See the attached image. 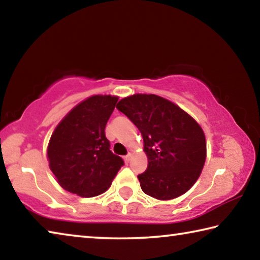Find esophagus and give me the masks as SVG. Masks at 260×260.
<instances>
[{
    "label": "esophagus",
    "mask_w": 260,
    "mask_h": 260,
    "mask_svg": "<svg viewBox=\"0 0 260 260\" xmlns=\"http://www.w3.org/2000/svg\"><path fill=\"white\" fill-rule=\"evenodd\" d=\"M131 153H128V155H126V156H124V160H125V162L126 164H128V162L131 161Z\"/></svg>",
    "instance_id": "obj_1"
}]
</instances>
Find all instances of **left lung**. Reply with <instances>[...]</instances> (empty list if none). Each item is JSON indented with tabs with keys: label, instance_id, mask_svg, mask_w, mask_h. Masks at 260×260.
Returning <instances> with one entry per match:
<instances>
[{
	"label": "left lung",
	"instance_id": "obj_1",
	"mask_svg": "<svg viewBox=\"0 0 260 260\" xmlns=\"http://www.w3.org/2000/svg\"><path fill=\"white\" fill-rule=\"evenodd\" d=\"M117 109L142 134L148 167L138 178L143 192L161 201L187 192L200 178L206 158L205 135L196 120L153 94L128 96Z\"/></svg>",
	"mask_w": 260,
	"mask_h": 260
}]
</instances>
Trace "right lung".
<instances>
[{
  "label": "right lung",
  "instance_id": "1",
  "mask_svg": "<svg viewBox=\"0 0 260 260\" xmlns=\"http://www.w3.org/2000/svg\"><path fill=\"white\" fill-rule=\"evenodd\" d=\"M117 96L95 95L79 103L61 120L48 144L51 172L59 186L82 197H94L110 187L122 158L110 150L105 126Z\"/></svg>",
  "mask_w": 260,
  "mask_h": 260
}]
</instances>
